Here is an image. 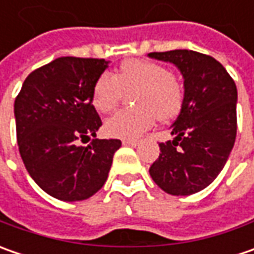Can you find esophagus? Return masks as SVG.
I'll return each instance as SVG.
<instances>
[{
    "instance_id": "1",
    "label": "esophagus",
    "mask_w": 254,
    "mask_h": 254,
    "mask_svg": "<svg viewBox=\"0 0 254 254\" xmlns=\"http://www.w3.org/2000/svg\"><path fill=\"white\" fill-rule=\"evenodd\" d=\"M123 144H126V145H131V147H137L140 142L137 141V140H124Z\"/></svg>"
}]
</instances>
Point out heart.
I'll use <instances>...</instances> for the list:
<instances>
[{
	"label": "heart",
	"mask_w": 254,
	"mask_h": 254,
	"mask_svg": "<svg viewBox=\"0 0 254 254\" xmlns=\"http://www.w3.org/2000/svg\"><path fill=\"white\" fill-rule=\"evenodd\" d=\"M134 93L137 109L122 110L104 123L110 137L135 138L151 127L155 119L168 120L180 112L182 93L168 69L150 61L134 59L122 64L116 74L103 73L94 83L92 102L100 113H110L124 92Z\"/></svg>",
	"instance_id": "1"
}]
</instances>
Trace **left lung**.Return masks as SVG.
Here are the masks:
<instances>
[{
	"mask_svg": "<svg viewBox=\"0 0 254 254\" xmlns=\"http://www.w3.org/2000/svg\"><path fill=\"white\" fill-rule=\"evenodd\" d=\"M148 56L177 66L184 77L181 112L170 127L174 138L160 144L161 152L150 167V175L170 195H192L215 181L233 148L236 84L208 55L177 49Z\"/></svg>",
	"mask_w": 254,
	"mask_h": 254,
	"instance_id": "8db88e82",
	"label": "left lung"
}]
</instances>
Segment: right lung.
<instances>
[{"instance_id":"obj_1","label":"right lung","mask_w":254,"mask_h":254,"mask_svg":"<svg viewBox=\"0 0 254 254\" xmlns=\"http://www.w3.org/2000/svg\"><path fill=\"white\" fill-rule=\"evenodd\" d=\"M104 59L64 56L25 79L14 104L19 154L31 178L64 202L90 198L104 185L120 140H99L102 120L92 102ZM92 142L87 147L80 142Z\"/></svg>"}]
</instances>
